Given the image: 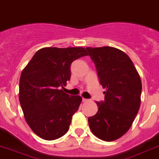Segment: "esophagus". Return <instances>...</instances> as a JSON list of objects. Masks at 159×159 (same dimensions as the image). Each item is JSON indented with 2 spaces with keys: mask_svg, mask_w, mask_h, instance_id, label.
Returning <instances> with one entry per match:
<instances>
[{
  "mask_svg": "<svg viewBox=\"0 0 159 159\" xmlns=\"http://www.w3.org/2000/svg\"><path fill=\"white\" fill-rule=\"evenodd\" d=\"M82 101L83 102H87V101H89V100H87V99H82Z\"/></svg>",
  "mask_w": 159,
  "mask_h": 159,
  "instance_id": "34e87169",
  "label": "esophagus"
}]
</instances>
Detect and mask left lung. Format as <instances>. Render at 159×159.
I'll return each instance as SVG.
<instances>
[{"label":"left lung","instance_id":"8db88e82","mask_svg":"<svg viewBox=\"0 0 159 159\" xmlns=\"http://www.w3.org/2000/svg\"><path fill=\"white\" fill-rule=\"evenodd\" d=\"M94 62L104 100L97 102L98 112L89 117L92 133L104 141H113L126 133L140 106L142 84L128 55L111 46L86 47Z\"/></svg>","mask_w":159,"mask_h":159}]
</instances>
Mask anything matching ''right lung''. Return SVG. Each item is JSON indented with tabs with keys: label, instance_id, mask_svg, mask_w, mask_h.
Listing matches in <instances>:
<instances>
[{
	"label": "right lung",
	"instance_id": "add662e5",
	"mask_svg": "<svg viewBox=\"0 0 159 159\" xmlns=\"http://www.w3.org/2000/svg\"><path fill=\"white\" fill-rule=\"evenodd\" d=\"M87 55L83 47H45L35 53L19 80V102L25 120L37 135L46 140L67 133L82 98L64 88L70 80L71 64Z\"/></svg>",
	"mask_w": 159,
	"mask_h": 159
}]
</instances>
